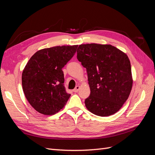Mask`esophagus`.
Returning a JSON list of instances; mask_svg holds the SVG:
<instances>
[{
  "instance_id": "34e87169",
  "label": "esophagus",
  "mask_w": 155,
  "mask_h": 155,
  "mask_svg": "<svg viewBox=\"0 0 155 155\" xmlns=\"http://www.w3.org/2000/svg\"><path fill=\"white\" fill-rule=\"evenodd\" d=\"M79 86H76V87H75V88L73 90V91L74 92H78V91H79Z\"/></svg>"
}]
</instances>
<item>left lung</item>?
Wrapping results in <instances>:
<instances>
[{"instance_id": "left-lung-1", "label": "left lung", "mask_w": 155, "mask_h": 155, "mask_svg": "<svg viewBox=\"0 0 155 155\" xmlns=\"http://www.w3.org/2000/svg\"><path fill=\"white\" fill-rule=\"evenodd\" d=\"M77 58L87 69L91 88L85 100L87 109L102 117L118 112L133 86L127 55L112 45L92 43L79 45Z\"/></svg>"}]
</instances>
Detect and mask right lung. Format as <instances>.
Returning a JSON list of instances; mask_svg holds the SVG:
<instances>
[{
    "instance_id": "right-lung-1",
    "label": "right lung",
    "mask_w": 155,
    "mask_h": 155,
    "mask_svg": "<svg viewBox=\"0 0 155 155\" xmlns=\"http://www.w3.org/2000/svg\"><path fill=\"white\" fill-rule=\"evenodd\" d=\"M78 45L54 46L32 56L23 70L22 85L27 100L37 112L52 115L70 96L64 87L62 68L72 58Z\"/></svg>"
}]
</instances>
